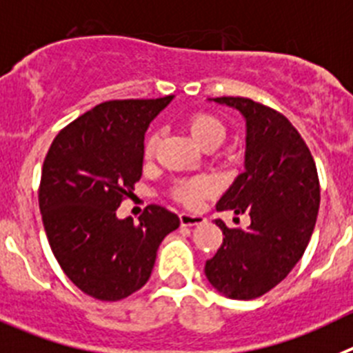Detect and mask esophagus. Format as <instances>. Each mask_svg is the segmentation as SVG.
I'll list each match as a JSON object with an SVG mask.
<instances>
[{"label":"esophagus","instance_id":"34e87169","mask_svg":"<svg viewBox=\"0 0 353 353\" xmlns=\"http://www.w3.org/2000/svg\"><path fill=\"white\" fill-rule=\"evenodd\" d=\"M179 220L181 225H184V227H195V225L205 223L208 218L202 214H193V212H181Z\"/></svg>","mask_w":353,"mask_h":353}]
</instances>
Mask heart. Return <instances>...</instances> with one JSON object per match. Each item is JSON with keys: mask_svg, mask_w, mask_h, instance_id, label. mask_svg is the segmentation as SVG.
Returning <instances> with one entry per match:
<instances>
[{"mask_svg": "<svg viewBox=\"0 0 353 353\" xmlns=\"http://www.w3.org/2000/svg\"><path fill=\"white\" fill-rule=\"evenodd\" d=\"M188 130L192 133V137L195 139L196 144H204L208 141H218L221 142L225 137V126L220 119H216L214 116L209 114H195L188 119ZM154 145H157V135L145 141V157H153ZM212 190V183L205 177H196L192 181H184L176 188V196L183 200L184 204L196 205L202 200V196L208 195Z\"/></svg>", "mask_w": 353, "mask_h": 353, "instance_id": "obj_1", "label": "heart"}]
</instances>
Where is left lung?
Wrapping results in <instances>:
<instances>
[{
    "label": "left lung",
    "instance_id": "8db88e82",
    "mask_svg": "<svg viewBox=\"0 0 353 353\" xmlns=\"http://www.w3.org/2000/svg\"><path fill=\"white\" fill-rule=\"evenodd\" d=\"M209 101L236 109L246 123L244 170L216 209L250 212L252 223L228 228L214 220L225 237L204 272L225 297L256 299L287 278L310 243L320 205L316 167L299 132L279 112L239 97Z\"/></svg>",
    "mask_w": 353,
    "mask_h": 353
}]
</instances>
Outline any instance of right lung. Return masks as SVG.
<instances>
[{"label": "right lung", "mask_w": 353, "mask_h": 353, "mask_svg": "<svg viewBox=\"0 0 353 353\" xmlns=\"http://www.w3.org/2000/svg\"><path fill=\"white\" fill-rule=\"evenodd\" d=\"M174 100H112L56 135L42 169L40 212L70 281L100 301H121L148 283L161 241L179 216L149 205L139 223L116 214L142 176L144 135Z\"/></svg>", "instance_id": "obj_1"}]
</instances>
